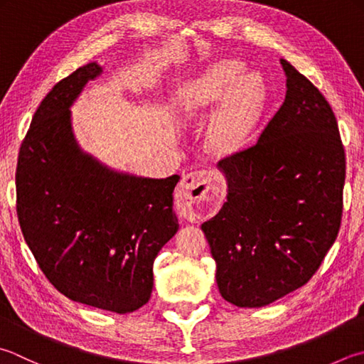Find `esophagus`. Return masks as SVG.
Listing matches in <instances>:
<instances>
[{
  "label": "esophagus",
  "mask_w": 364,
  "mask_h": 364,
  "mask_svg": "<svg viewBox=\"0 0 364 364\" xmlns=\"http://www.w3.org/2000/svg\"><path fill=\"white\" fill-rule=\"evenodd\" d=\"M214 176L210 171H193L182 176L179 196L187 214L193 218L210 215L220 200V187L212 183Z\"/></svg>",
  "instance_id": "1"
}]
</instances>
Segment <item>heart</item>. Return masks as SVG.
<instances>
[{"label": "heart", "instance_id": "1", "mask_svg": "<svg viewBox=\"0 0 364 364\" xmlns=\"http://www.w3.org/2000/svg\"><path fill=\"white\" fill-rule=\"evenodd\" d=\"M266 87L258 74H244V65L225 60L191 80L179 97L183 114H196L222 102L210 122L209 139L217 152H232L249 138L263 112Z\"/></svg>", "mask_w": 364, "mask_h": 364}]
</instances>
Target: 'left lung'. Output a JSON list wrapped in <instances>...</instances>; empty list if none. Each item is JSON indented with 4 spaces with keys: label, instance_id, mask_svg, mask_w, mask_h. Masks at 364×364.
Segmentation results:
<instances>
[{
    "label": "left lung",
    "instance_id": "8db88e82",
    "mask_svg": "<svg viewBox=\"0 0 364 364\" xmlns=\"http://www.w3.org/2000/svg\"><path fill=\"white\" fill-rule=\"evenodd\" d=\"M282 106L218 161L228 195L201 225L223 299L262 307L309 282L341 228L346 154L331 106L287 60Z\"/></svg>",
    "mask_w": 364,
    "mask_h": 364
}]
</instances>
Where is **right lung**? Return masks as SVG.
<instances>
[{"label": "right lung", "instance_id": "right-lung-1", "mask_svg": "<svg viewBox=\"0 0 364 364\" xmlns=\"http://www.w3.org/2000/svg\"><path fill=\"white\" fill-rule=\"evenodd\" d=\"M101 73L98 63L82 66L41 101L18 152L17 217L55 289L128 314L150 299L154 259L179 230L173 191L181 177L117 173L79 147L70 107Z\"/></svg>", "mask_w": 364, "mask_h": 364}]
</instances>
